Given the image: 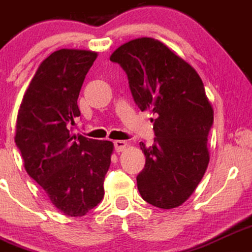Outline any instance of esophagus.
<instances>
[{"label": "esophagus", "instance_id": "1", "mask_svg": "<svg viewBox=\"0 0 252 252\" xmlns=\"http://www.w3.org/2000/svg\"><path fill=\"white\" fill-rule=\"evenodd\" d=\"M127 143L125 140H117L114 141V149L117 152H121L126 149Z\"/></svg>", "mask_w": 252, "mask_h": 252}]
</instances>
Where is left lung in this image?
Returning <instances> with one entry per match:
<instances>
[{
	"label": "left lung",
	"instance_id": "obj_1",
	"mask_svg": "<svg viewBox=\"0 0 252 252\" xmlns=\"http://www.w3.org/2000/svg\"><path fill=\"white\" fill-rule=\"evenodd\" d=\"M111 61L128 77L134 102L155 114V144L146 148L138 190L150 205L179 207L194 193L210 162L208 133L213 108L199 73L166 45L138 38L121 45Z\"/></svg>",
	"mask_w": 252,
	"mask_h": 252
}]
</instances>
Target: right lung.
I'll use <instances>...</instances> for the list:
<instances>
[{"label":"right lung","instance_id":"add662e5","mask_svg":"<svg viewBox=\"0 0 252 252\" xmlns=\"http://www.w3.org/2000/svg\"><path fill=\"white\" fill-rule=\"evenodd\" d=\"M97 52L62 49L39 65L22 97L15 143L27 174L65 216L82 217L103 199L112 141L71 132L82 84Z\"/></svg>","mask_w":252,"mask_h":252}]
</instances>
